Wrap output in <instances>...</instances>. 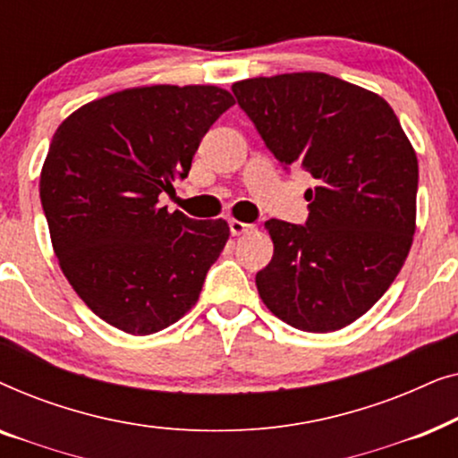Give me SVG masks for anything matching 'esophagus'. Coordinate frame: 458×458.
Returning a JSON list of instances; mask_svg holds the SVG:
<instances>
[{"mask_svg":"<svg viewBox=\"0 0 458 458\" xmlns=\"http://www.w3.org/2000/svg\"><path fill=\"white\" fill-rule=\"evenodd\" d=\"M229 229H231V233H233V235H243V233H248V231H252L254 225L242 223V221H237V218H231Z\"/></svg>","mask_w":458,"mask_h":458,"instance_id":"1","label":"esophagus"}]
</instances>
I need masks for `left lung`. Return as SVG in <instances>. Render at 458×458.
<instances>
[{"mask_svg": "<svg viewBox=\"0 0 458 458\" xmlns=\"http://www.w3.org/2000/svg\"><path fill=\"white\" fill-rule=\"evenodd\" d=\"M281 165L317 179L309 221L265 223L273 259L256 273L267 309L292 327L329 334L384 296L417 229L419 165L392 106L325 72L231 85Z\"/></svg>", "mask_w": 458, "mask_h": 458, "instance_id": "obj_1", "label": "left lung"}]
</instances>
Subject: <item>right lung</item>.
<instances>
[{
  "mask_svg": "<svg viewBox=\"0 0 458 458\" xmlns=\"http://www.w3.org/2000/svg\"><path fill=\"white\" fill-rule=\"evenodd\" d=\"M233 104L216 85L131 87L55 129L39 179L49 237L68 284L112 327L149 335L196 306L229 225L168 212L158 196Z\"/></svg>",
  "mask_w": 458,
  "mask_h": 458,
  "instance_id": "obj_1",
  "label": "right lung"
}]
</instances>
